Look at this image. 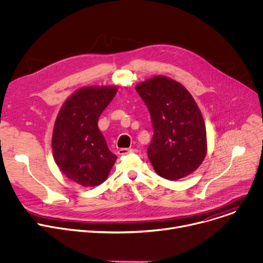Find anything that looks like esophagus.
I'll use <instances>...</instances> for the list:
<instances>
[{
	"label": "esophagus",
	"mask_w": 263,
	"mask_h": 263,
	"mask_svg": "<svg viewBox=\"0 0 263 263\" xmlns=\"http://www.w3.org/2000/svg\"><path fill=\"white\" fill-rule=\"evenodd\" d=\"M132 152H136V149H134V148H126V147H123V148H120V149L118 151V154H119V155H126V154L132 153Z\"/></svg>",
	"instance_id": "34e87169"
}]
</instances>
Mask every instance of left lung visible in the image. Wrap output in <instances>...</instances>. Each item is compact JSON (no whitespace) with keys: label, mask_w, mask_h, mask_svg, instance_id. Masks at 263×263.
<instances>
[{"label":"left lung","mask_w":263,"mask_h":263,"mask_svg":"<svg viewBox=\"0 0 263 263\" xmlns=\"http://www.w3.org/2000/svg\"><path fill=\"white\" fill-rule=\"evenodd\" d=\"M151 115L154 135L147 157L155 172L168 180L186 177L203 162L206 127L189 91L179 83L155 76L136 87Z\"/></svg>","instance_id":"1"}]
</instances>
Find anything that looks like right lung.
<instances>
[{
	"label": "right lung",
	"instance_id": "right-lung-1",
	"mask_svg": "<svg viewBox=\"0 0 263 263\" xmlns=\"http://www.w3.org/2000/svg\"><path fill=\"white\" fill-rule=\"evenodd\" d=\"M116 93L115 87L82 88L67 100L56 119L55 161L68 178L84 187L105 181L117 160L98 128L100 116Z\"/></svg>",
	"mask_w": 263,
	"mask_h": 263
}]
</instances>
